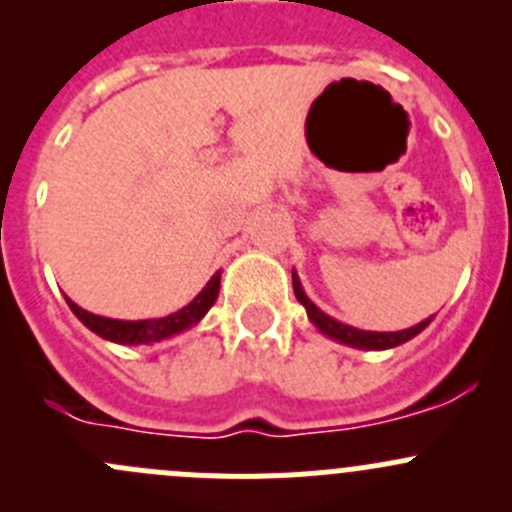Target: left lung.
Here are the masks:
<instances>
[{
	"instance_id": "obj_1",
	"label": "left lung",
	"mask_w": 512,
	"mask_h": 512,
	"mask_svg": "<svg viewBox=\"0 0 512 512\" xmlns=\"http://www.w3.org/2000/svg\"><path fill=\"white\" fill-rule=\"evenodd\" d=\"M292 287H294V294H297L299 304L307 309L309 322H312L314 327H317L319 332L324 334V337L334 339V342H339V344H347V347L366 349V352H381V349L399 347V344L409 342V339H414L416 334H421L433 319V317L423 319V322H418L409 329H401V332H366V329L349 327V324H344V322H339V319L324 314L322 309H319L317 304H314L312 299L307 297V292H304L302 282H299L297 272H294V270H292Z\"/></svg>"
}]
</instances>
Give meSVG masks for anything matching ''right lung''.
I'll list each match as a JSON object with an SVG mask.
<instances>
[{"label":"right lung","instance_id":"right-lung-1","mask_svg":"<svg viewBox=\"0 0 512 512\" xmlns=\"http://www.w3.org/2000/svg\"><path fill=\"white\" fill-rule=\"evenodd\" d=\"M220 292V272H215L208 280V285L200 289L198 297L190 304H185L178 312L168 314V317L158 319H111L101 317V314L86 312L84 307H79L76 302H71L66 297V304L71 307V312L79 317V322L84 327H89L91 332L98 334L101 339L113 344H126V347H138V344H156L163 342V339L175 337V334L185 332V329L195 327L200 319L208 314V309L213 307L215 299H218Z\"/></svg>","mask_w":512,"mask_h":512}]
</instances>
